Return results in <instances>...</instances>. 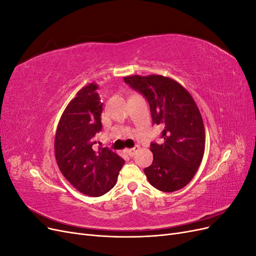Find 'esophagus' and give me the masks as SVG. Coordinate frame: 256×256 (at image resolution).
Listing matches in <instances>:
<instances>
[{"mask_svg": "<svg viewBox=\"0 0 256 256\" xmlns=\"http://www.w3.org/2000/svg\"><path fill=\"white\" fill-rule=\"evenodd\" d=\"M138 148H140V147H138V145H136L134 147V148H130V150H126V152L129 154V156L130 157H132L134 156V154L138 150Z\"/></svg>", "mask_w": 256, "mask_h": 256, "instance_id": "obj_1", "label": "esophagus"}]
</instances>
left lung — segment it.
<instances>
[{"instance_id":"8db88e82","label":"left lung","mask_w":256,"mask_h":256,"mask_svg":"<svg viewBox=\"0 0 256 256\" xmlns=\"http://www.w3.org/2000/svg\"><path fill=\"white\" fill-rule=\"evenodd\" d=\"M142 94L150 108L152 124L162 127L161 143L152 142V166L144 168L150 184L164 192L188 184L202 162L205 129L194 100L180 83L164 76L124 78Z\"/></svg>"}]
</instances>
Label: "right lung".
Returning a JSON list of instances; mask_svg holds the SVG:
<instances>
[{
  "mask_svg": "<svg viewBox=\"0 0 256 256\" xmlns=\"http://www.w3.org/2000/svg\"><path fill=\"white\" fill-rule=\"evenodd\" d=\"M98 86L88 84L76 92L65 109L56 129V158L62 174L76 189L88 196H100L116 184L125 160L108 147L95 144L102 131L104 104Z\"/></svg>",
  "mask_w": 256,
  "mask_h": 256,
  "instance_id": "1",
  "label": "right lung"
}]
</instances>
